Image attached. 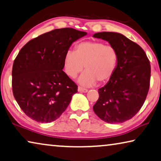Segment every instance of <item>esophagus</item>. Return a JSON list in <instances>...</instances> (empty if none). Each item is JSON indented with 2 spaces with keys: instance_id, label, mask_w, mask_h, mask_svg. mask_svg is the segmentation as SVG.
Instances as JSON below:
<instances>
[{
  "instance_id": "obj_1",
  "label": "esophagus",
  "mask_w": 161,
  "mask_h": 161,
  "mask_svg": "<svg viewBox=\"0 0 161 161\" xmlns=\"http://www.w3.org/2000/svg\"><path fill=\"white\" fill-rule=\"evenodd\" d=\"M78 91H79V92H87V91H88V90H87V89L83 88V87H80V86H79V87H78Z\"/></svg>"
}]
</instances>
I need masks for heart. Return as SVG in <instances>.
Instances as JSON below:
<instances>
[{"instance_id": "heart-1", "label": "heart", "mask_w": 161, "mask_h": 161, "mask_svg": "<svg viewBox=\"0 0 161 161\" xmlns=\"http://www.w3.org/2000/svg\"><path fill=\"white\" fill-rule=\"evenodd\" d=\"M119 54L112 45L99 41L78 43L74 51H67L64 58V69L69 77L76 78L83 70L86 71L79 79L83 86H92L99 81L105 83L111 80L118 64Z\"/></svg>"}]
</instances>
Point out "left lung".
<instances>
[{"label": "left lung", "mask_w": 161, "mask_h": 161, "mask_svg": "<svg viewBox=\"0 0 161 161\" xmlns=\"http://www.w3.org/2000/svg\"><path fill=\"white\" fill-rule=\"evenodd\" d=\"M93 37L106 40L119 54L115 73L98 90L93 111L107 123H123L133 118L145 101L150 88V61L140 45L123 35L103 32Z\"/></svg>", "instance_id": "obj_1"}]
</instances>
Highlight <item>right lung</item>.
I'll return each mask as SVG.
<instances>
[{"instance_id":"1","label":"right lung","mask_w":161,"mask_h":161,"mask_svg":"<svg viewBox=\"0 0 161 161\" xmlns=\"http://www.w3.org/2000/svg\"><path fill=\"white\" fill-rule=\"evenodd\" d=\"M87 35L72 28L56 29L29 41L12 68V90L19 107L40 123L58 119L77 92L78 86L63 71L72 42Z\"/></svg>"}]
</instances>
